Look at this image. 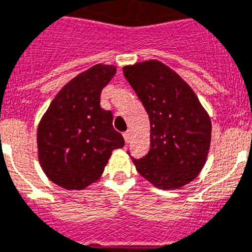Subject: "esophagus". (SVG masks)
<instances>
[{
  "label": "esophagus",
  "mask_w": 252,
  "mask_h": 252,
  "mask_svg": "<svg viewBox=\"0 0 252 252\" xmlns=\"http://www.w3.org/2000/svg\"><path fill=\"white\" fill-rule=\"evenodd\" d=\"M123 136H124V140H126V142L128 144V142L130 141V136H132V133H130V130H126V132L123 133Z\"/></svg>",
  "instance_id": "1"
}]
</instances>
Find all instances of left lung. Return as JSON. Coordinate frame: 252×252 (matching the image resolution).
Returning a JSON list of instances; mask_svg holds the SVG:
<instances>
[{
	"label": "left lung",
	"instance_id": "8db88e82",
	"mask_svg": "<svg viewBox=\"0 0 252 252\" xmlns=\"http://www.w3.org/2000/svg\"><path fill=\"white\" fill-rule=\"evenodd\" d=\"M150 120V149L133 159L154 187L176 189L199 175L211 145V118L191 86L167 65L148 60L123 68Z\"/></svg>",
	"mask_w": 252,
	"mask_h": 252
}]
</instances>
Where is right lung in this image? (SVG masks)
Returning a JSON list of instances; mask_svg holds the SVG:
<instances>
[{"label":"right lung","instance_id":"add662e5","mask_svg":"<svg viewBox=\"0 0 252 252\" xmlns=\"http://www.w3.org/2000/svg\"><path fill=\"white\" fill-rule=\"evenodd\" d=\"M116 73L96 64L61 89L37 126V157L51 182L84 189L102 176L112 150L124 138L112 126V112L100 107V93Z\"/></svg>","mask_w":252,"mask_h":252}]
</instances>
